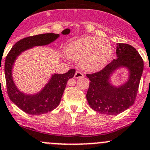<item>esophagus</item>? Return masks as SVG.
I'll list each match as a JSON object with an SVG mask.
<instances>
[{
	"label": "esophagus",
	"instance_id": "34e87169",
	"mask_svg": "<svg viewBox=\"0 0 150 150\" xmlns=\"http://www.w3.org/2000/svg\"><path fill=\"white\" fill-rule=\"evenodd\" d=\"M83 76V73H81V72H78V71H77L76 72H75V78H82V77Z\"/></svg>",
	"mask_w": 150,
	"mask_h": 150
}]
</instances>
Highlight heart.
I'll list each match as a JSON object with an SVG mask.
<instances>
[{
  "mask_svg": "<svg viewBox=\"0 0 150 150\" xmlns=\"http://www.w3.org/2000/svg\"><path fill=\"white\" fill-rule=\"evenodd\" d=\"M67 54L73 61L81 62L83 69L96 72L107 64L112 54V48L106 40L83 37L69 44Z\"/></svg>",
  "mask_w": 150,
  "mask_h": 150,
  "instance_id": "1",
  "label": "heart"
}]
</instances>
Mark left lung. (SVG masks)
<instances>
[{
    "label": "left lung",
    "instance_id": "left-lung-1",
    "mask_svg": "<svg viewBox=\"0 0 150 150\" xmlns=\"http://www.w3.org/2000/svg\"><path fill=\"white\" fill-rule=\"evenodd\" d=\"M116 53L117 58L102 70L87 74L90 81L87 93L89 105L96 111L107 115L120 114L134 104L144 70V60L133 46L118 43ZM122 66L129 70V80L120 87H114L109 82L110 76Z\"/></svg>",
    "mask_w": 150,
    "mask_h": 150
}]
</instances>
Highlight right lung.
I'll list each match as a JSON object with an SVG mask.
<instances>
[{"mask_svg":"<svg viewBox=\"0 0 150 150\" xmlns=\"http://www.w3.org/2000/svg\"><path fill=\"white\" fill-rule=\"evenodd\" d=\"M69 32V29H65L62 31V33L67 35ZM57 37H59V34L52 33L28 36L17 42L6 56L4 63V72L7 94L10 100L27 114L40 115L56 108L61 100L67 81L69 79L73 78L75 70L72 69L65 74H54L39 93L26 95L20 92L13 82L12 77L13 63L16 57L25 50L33 46L48 45L54 41Z\"/></svg>","mask_w":150,"mask_h":150,"instance_id":"1","label":"right lung"}]
</instances>
